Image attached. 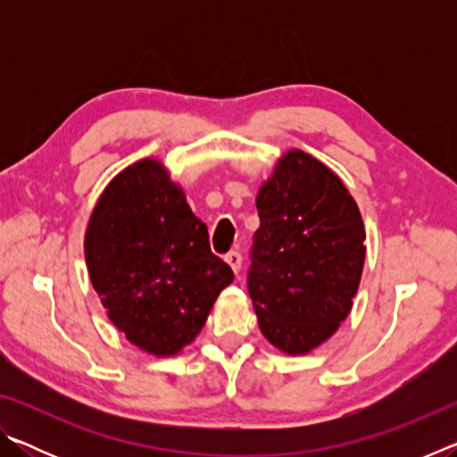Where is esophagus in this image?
<instances>
[{
	"instance_id": "34e87169",
	"label": "esophagus",
	"mask_w": 457,
	"mask_h": 457,
	"mask_svg": "<svg viewBox=\"0 0 457 457\" xmlns=\"http://www.w3.org/2000/svg\"><path fill=\"white\" fill-rule=\"evenodd\" d=\"M226 262L229 264V268L237 274L239 268H242V253H239V252H229V253H226Z\"/></svg>"
}]
</instances>
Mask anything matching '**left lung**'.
I'll list each match as a JSON object with an SVG mask.
<instances>
[{
    "label": "left lung",
    "mask_w": 457,
    "mask_h": 457,
    "mask_svg": "<svg viewBox=\"0 0 457 457\" xmlns=\"http://www.w3.org/2000/svg\"><path fill=\"white\" fill-rule=\"evenodd\" d=\"M247 292L262 335L303 354L335 335L351 312L365 264V228L343 181L290 151L256 197Z\"/></svg>",
    "instance_id": "obj_1"
}]
</instances>
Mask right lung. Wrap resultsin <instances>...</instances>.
Segmentation results:
<instances>
[{
	"label": "right lung",
	"instance_id": "add662e5",
	"mask_svg": "<svg viewBox=\"0 0 457 457\" xmlns=\"http://www.w3.org/2000/svg\"><path fill=\"white\" fill-rule=\"evenodd\" d=\"M84 253L108 319L157 357L189 345L234 280L212 252L205 223L153 159L108 183L88 221Z\"/></svg>",
	"mask_w": 457,
	"mask_h": 457
}]
</instances>
